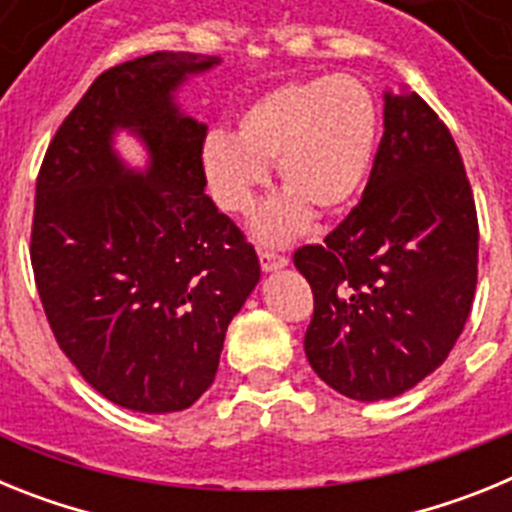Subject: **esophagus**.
Listing matches in <instances>:
<instances>
[{"mask_svg":"<svg viewBox=\"0 0 512 512\" xmlns=\"http://www.w3.org/2000/svg\"><path fill=\"white\" fill-rule=\"evenodd\" d=\"M259 261H261V269L264 271H277V269H282V266L289 264V259L284 256V253L271 251V248H261Z\"/></svg>","mask_w":512,"mask_h":512,"instance_id":"esophagus-1","label":"esophagus"}]
</instances>
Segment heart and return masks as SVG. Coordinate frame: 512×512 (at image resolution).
<instances>
[{
    "mask_svg": "<svg viewBox=\"0 0 512 512\" xmlns=\"http://www.w3.org/2000/svg\"><path fill=\"white\" fill-rule=\"evenodd\" d=\"M379 135L377 99L356 76H318L271 89L238 120V133H212L202 151L207 182L228 212H248L277 164L287 194L261 212L256 230L287 241L318 212H338L359 194Z\"/></svg>",
    "mask_w": 512,
    "mask_h": 512,
    "instance_id": "b5f03b06",
    "label": "heart"
}]
</instances>
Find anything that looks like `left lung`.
<instances>
[{
	"label": "left lung",
	"mask_w": 512,
	"mask_h": 512,
	"mask_svg": "<svg viewBox=\"0 0 512 512\" xmlns=\"http://www.w3.org/2000/svg\"><path fill=\"white\" fill-rule=\"evenodd\" d=\"M479 223L464 161L420 94L384 97L361 200L295 251L312 289L305 354L351 400H390L446 361L477 289Z\"/></svg>",
	"instance_id": "obj_1"
}]
</instances>
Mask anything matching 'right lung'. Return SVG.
Returning <instances> with one entry per match:
<instances>
[{"label":"right lung","instance_id":"add662e5","mask_svg":"<svg viewBox=\"0 0 512 512\" xmlns=\"http://www.w3.org/2000/svg\"><path fill=\"white\" fill-rule=\"evenodd\" d=\"M217 58L156 51L102 71L53 135L35 184L30 261L56 343L120 408L176 413L215 379L259 256L205 194L207 125L171 102ZM133 127L146 177L109 148Z\"/></svg>","mask_w":512,"mask_h":512}]
</instances>
